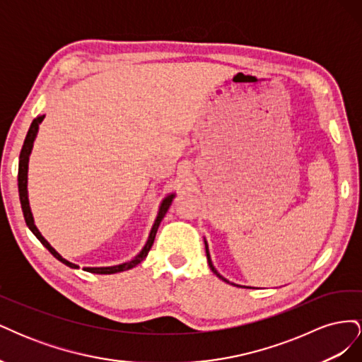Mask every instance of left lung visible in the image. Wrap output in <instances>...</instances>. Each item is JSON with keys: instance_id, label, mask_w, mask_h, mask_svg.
<instances>
[{"instance_id": "8db88e82", "label": "left lung", "mask_w": 362, "mask_h": 362, "mask_svg": "<svg viewBox=\"0 0 362 362\" xmlns=\"http://www.w3.org/2000/svg\"><path fill=\"white\" fill-rule=\"evenodd\" d=\"M205 252H206V259H208V266H210V269L213 270V273H216V276H218L221 278L222 281H225V282H229L228 279H225L221 273H218L216 269H214V266H213V262H211V258H210V252H208V245H206V242H205Z\"/></svg>"}]
</instances>
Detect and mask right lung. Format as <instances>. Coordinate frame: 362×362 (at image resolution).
<instances>
[{
	"label": "right lung",
	"instance_id": "obj_1",
	"mask_svg": "<svg viewBox=\"0 0 362 362\" xmlns=\"http://www.w3.org/2000/svg\"><path fill=\"white\" fill-rule=\"evenodd\" d=\"M43 117H45V115L42 116H37L35 120H33L31 125H30V129L27 133V137L24 140V146L23 149H21V156H19V169H18V190H19V199H21V206H23V213H24V218H25V223L27 226L30 228V231L35 234L37 237L39 242L45 246L51 254L56 257L59 261H62L63 264H66L68 267H72V269H78V266L74 264V262L64 259L59 252L54 249L45 238L42 237V234L39 233V229L36 228L35 225V218H33V214H31V210H30V202H28V190H27V173H28V158H30V154H31V149H33V144H35V139L37 136V131H39V125L42 124ZM175 198V193L169 194L166 199H164L161 202V206H160V211H158V216L156 218L154 225H152V229L149 233V237H148V242L146 245L144 246V249L140 250V254H137L133 259L131 261H127V262H122V264H117V266H112V267H84L83 270L86 272H90V273H98V275H112V273H117V272H124V270H129L136 267L137 264H140L141 261H144L148 255V252L151 250L152 245H154V240H156V234H157V229L163 221L164 214L168 213L169 206L172 204Z\"/></svg>",
	"mask_w": 362,
	"mask_h": 362
}]
</instances>
